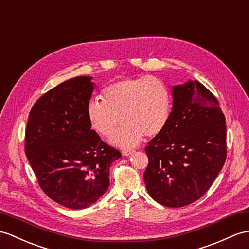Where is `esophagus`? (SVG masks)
<instances>
[{
	"mask_svg": "<svg viewBox=\"0 0 249 249\" xmlns=\"http://www.w3.org/2000/svg\"><path fill=\"white\" fill-rule=\"evenodd\" d=\"M134 153V150H124L123 151V155L124 156H130Z\"/></svg>",
	"mask_w": 249,
	"mask_h": 249,
	"instance_id": "1",
	"label": "esophagus"
}]
</instances>
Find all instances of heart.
Masks as SVG:
<instances>
[{"mask_svg":"<svg viewBox=\"0 0 249 249\" xmlns=\"http://www.w3.org/2000/svg\"><path fill=\"white\" fill-rule=\"evenodd\" d=\"M102 99L87 107L92 129L102 137L116 131L111 138L115 147L130 149L141 142L143 134L155 136L165 128L170 115V93L159 78H126L106 88Z\"/></svg>","mask_w":249,"mask_h":249,"instance_id":"heart-1","label":"heart"}]
</instances>
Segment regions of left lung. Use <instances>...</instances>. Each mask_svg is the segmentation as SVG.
<instances>
[{
    "label": "left lung",
    "instance_id": "obj_1",
    "mask_svg": "<svg viewBox=\"0 0 249 249\" xmlns=\"http://www.w3.org/2000/svg\"><path fill=\"white\" fill-rule=\"evenodd\" d=\"M172 110L148 142L143 179L149 195L167 207L197 201L226 160V121L215 97L196 80L172 87Z\"/></svg>",
    "mask_w": 249,
    "mask_h": 249
}]
</instances>
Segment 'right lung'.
Instances as JSON below:
<instances>
[{
  "mask_svg": "<svg viewBox=\"0 0 249 249\" xmlns=\"http://www.w3.org/2000/svg\"><path fill=\"white\" fill-rule=\"evenodd\" d=\"M92 79L71 78L48 90L34 105L25 132V153L41 189L71 209L88 208L105 195L110 166L121 157L90 129Z\"/></svg>",
  "mask_w": 249,
  "mask_h": 249,
  "instance_id": "right-lung-1",
  "label": "right lung"
}]
</instances>
